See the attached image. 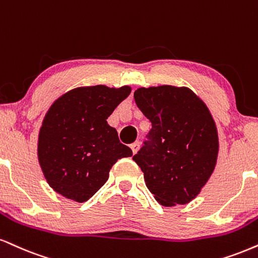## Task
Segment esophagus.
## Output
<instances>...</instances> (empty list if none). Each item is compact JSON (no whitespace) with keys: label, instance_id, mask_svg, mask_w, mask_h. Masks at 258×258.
<instances>
[{"label":"esophagus","instance_id":"34e87169","mask_svg":"<svg viewBox=\"0 0 258 258\" xmlns=\"http://www.w3.org/2000/svg\"><path fill=\"white\" fill-rule=\"evenodd\" d=\"M139 147H141V143L139 142H135L133 143V144H131V149H132V153L133 154H136L138 151V149H139Z\"/></svg>","mask_w":258,"mask_h":258}]
</instances>
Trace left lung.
<instances>
[{
    "mask_svg": "<svg viewBox=\"0 0 258 258\" xmlns=\"http://www.w3.org/2000/svg\"><path fill=\"white\" fill-rule=\"evenodd\" d=\"M135 101L151 122L149 141L133 156L145 185L164 207L187 204L207 184L218 161V128L212 114L185 86L139 88Z\"/></svg>",
    "mask_w": 258,
    "mask_h": 258,
    "instance_id": "left-lung-1",
    "label": "left lung"
}]
</instances>
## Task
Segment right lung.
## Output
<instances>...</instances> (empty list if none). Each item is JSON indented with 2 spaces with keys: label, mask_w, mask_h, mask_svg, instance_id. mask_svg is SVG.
<instances>
[{
  "label": "right lung",
  "mask_w": 258,
  "mask_h": 258,
  "mask_svg": "<svg viewBox=\"0 0 258 258\" xmlns=\"http://www.w3.org/2000/svg\"><path fill=\"white\" fill-rule=\"evenodd\" d=\"M130 86H84L58 97L38 135V161L50 187L79 203L90 200L109 178L113 164L132 156L108 116L128 95Z\"/></svg>",
  "instance_id": "obj_1"
}]
</instances>
